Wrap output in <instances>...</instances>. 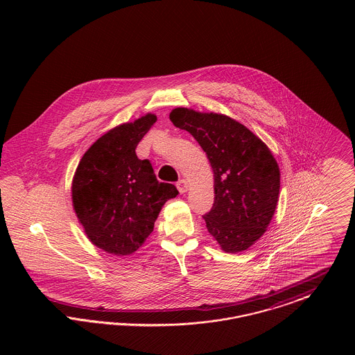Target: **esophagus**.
<instances>
[{
    "instance_id": "34e87169",
    "label": "esophagus",
    "mask_w": 355,
    "mask_h": 355,
    "mask_svg": "<svg viewBox=\"0 0 355 355\" xmlns=\"http://www.w3.org/2000/svg\"><path fill=\"white\" fill-rule=\"evenodd\" d=\"M187 182H186L185 180H180L178 182H177V189H178V191L181 193V194H184L187 191Z\"/></svg>"
}]
</instances>
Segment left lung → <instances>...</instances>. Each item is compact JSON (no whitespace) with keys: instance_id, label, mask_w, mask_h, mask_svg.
Listing matches in <instances>:
<instances>
[{"instance_id":"1","label":"left lung","mask_w":355,"mask_h":355,"mask_svg":"<svg viewBox=\"0 0 355 355\" xmlns=\"http://www.w3.org/2000/svg\"><path fill=\"white\" fill-rule=\"evenodd\" d=\"M174 126L189 132L214 171V205L203 216L226 253L248 250L266 232L279 194V168L269 148L246 126L223 114L175 107Z\"/></svg>"}]
</instances>
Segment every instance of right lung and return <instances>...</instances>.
I'll return each instance as SVG.
<instances>
[{
    "instance_id": "1",
    "label": "right lung",
    "mask_w": 355,
    "mask_h": 355,
    "mask_svg": "<svg viewBox=\"0 0 355 355\" xmlns=\"http://www.w3.org/2000/svg\"><path fill=\"white\" fill-rule=\"evenodd\" d=\"M155 121L149 113L109 130L86 150L76 170V214L90 242L106 253H135L150 236L162 206L178 194L175 186L155 178L149 159L135 154Z\"/></svg>"
}]
</instances>
